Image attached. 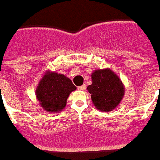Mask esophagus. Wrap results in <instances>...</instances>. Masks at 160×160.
<instances>
[{"instance_id":"1","label":"esophagus","mask_w":160,"mask_h":160,"mask_svg":"<svg viewBox=\"0 0 160 160\" xmlns=\"http://www.w3.org/2000/svg\"><path fill=\"white\" fill-rule=\"evenodd\" d=\"M78 89L80 91H84L86 89V85H85V84H83L81 86H79L78 87Z\"/></svg>"}]
</instances>
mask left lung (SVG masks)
Wrapping results in <instances>:
<instances>
[{
    "label": "left lung",
    "mask_w": 160,
    "mask_h": 160,
    "mask_svg": "<svg viewBox=\"0 0 160 160\" xmlns=\"http://www.w3.org/2000/svg\"><path fill=\"white\" fill-rule=\"evenodd\" d=\"M92 84L87 87L93 105L101 111H111L121 102L124 94L122 81L111 70H96L92 72Z\"/></svg>",
    "instance_id": "1"
}]
</instances>
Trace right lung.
Instances as JSON below:
<instances>
[{"instance_id": "obj_1", "label": "right lung", "mask_w": 160, "mask_h": 160, "mask_svg": "<svg viewBox=\"0 0 160 160\" xmlns=\"http://www.w3.org/2000/svg\"><path fill=\"white\" fill-rule=\"evenodd\" d=\"M76 87L62 74L47 72L36 90L37 100L43 109L49 112H61L65 108L70 93Z\"/></svg>"}]
</instances>
